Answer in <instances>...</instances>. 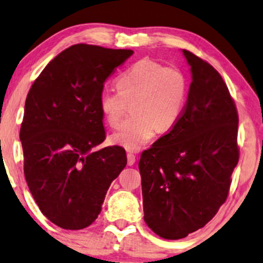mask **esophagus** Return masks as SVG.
I'll return each mask as SVG.
<instances>
[{
	"mask_svg": "<svg viewBox=\"0 0 263 263\" xmlns=\"http://www.w3.org/2000/svg\"><path fill=\"white\" fill-rule=\"evenodd\" d=\"M135 162H136V156H135V154L127 153V163H128V166H132V164H134Z\"/></svg>",
	"mask_w": 263,
	"mask_h": 263,
	"instance_id": "1",
	"label": "esophagus"
}]
</instances>
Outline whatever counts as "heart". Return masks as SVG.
Wrapping results in <instances>:
<instances>
[{
    "label": "heart",
    "mask_w": 263,
    "mask_h": 263,
    "mask_svg": "<svg viewBox=\"0 0 263 263\" xmlns=\"http://www.w3.org/2000/svg\"><path fill=\"white\" fill-rule=\"evenodd\" d=\"M117 89L101 93L100 110L106 124L117 128L131 104L134 115L110 141L128 150H138L156 129L167 132L179 120L186 101L187 80L179 68L142 59L118 77Z\"/></svg>",
    "instance_id": "obj_1"
}]
</instances>
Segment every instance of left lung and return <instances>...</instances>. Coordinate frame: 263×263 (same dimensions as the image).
<instances>
[{"label":"left lung","instance_id":"obj_1","mask_svg":"<svg viewBox=\"0 0 263 263\" xmlns=\"http://www.w3.org/2000/svg\"><path fill=\"white\" fill-rule=\"evenodd\" d=\"M192 82L172 129L141 155L144 221L164 239L202 229L226 202L239 160L238 111L222 77L183 50Z\"/></svg>","mask_w":263,"mask_h":263}]
</instances>
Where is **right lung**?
Returning <instances> with one entry per match:
<instances>
[{"instance_id": "1", "label": "right lung", "mask_w": 263, "mask_h": 263, "mask_svg": "<svg viewBox=\"0 0 263 263\" xmlns=\"http://www.w3.org/2000/svg\"><path fill=\"white\" fill-rule=\"evenodd\" d=\"M134 54L74 44L55 56L27 93L20 127L24 174L45 218L65 230L90 226L126 163L122 146L93 152L106 139L104 82Z\"/></svg>"}]
</instances>
